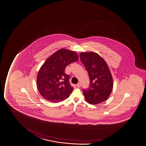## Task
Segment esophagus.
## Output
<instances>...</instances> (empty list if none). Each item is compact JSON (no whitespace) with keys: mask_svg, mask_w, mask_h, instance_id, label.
Returning a JSON list of instances; mask_svg holds the SVG:
<instances>
[{"mask_svg":"<svg viewBox=\"0 0 146 146\" xmlns=\"http://www.w3.org/2000/svg\"><path fill=\"white\" fill-rule=\"evenodd\" d=\"M76 86H77V87H80L81 86V84H80V82H79L78 84H77Z\"/></svg>","mask_w":146,"mask_h":146,"instance_id":"esophagus-1","label":"esophagus"}]
</instances>
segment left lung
Segmentation results:
<instances>
[{"instance_id":"left-lung-1","label":"left lung","mask_w":146,"mask_h":146,"mask_svg":"<svg viewBox=\"0 0 146 146\" xmlns=\"http://www.w3.org/2000/svg\"><path fill=\"white\" fill-rule=\"evenodd\" d=\"M80 60L90 78V87L84 89L85 100L91 104H97L107 100L113 87L110 69L104 60L97 53L82 52Z\"/></svg>"}]
</instances>
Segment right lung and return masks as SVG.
Wrapping results in <instances>:
<instances>
[{
    "instance_id": "add662e5",
    "label": "right lung",
    "mask_w": 146,
    "mask_h": 146,
    "mask_svg": "<svg viewBox=\"0 0 146 146\" xmlns=\"http://www.w3.org/2000/svg\"><path fill=\"white\" fill-rule=\"evenodd\" d=\"M78 58L75 52L62 48L46 60L37 77L38 91L45 100L56 103L69 97L73 87L69 83L70 75L66 74L65 69Z\"/></svg>"
}]
</instances>
